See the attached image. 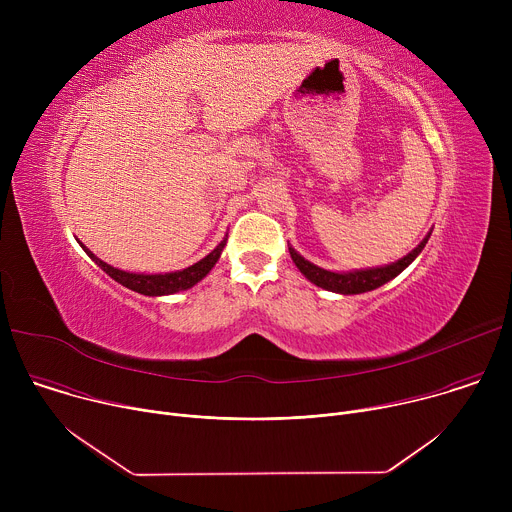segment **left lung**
Instances as JSON below:
<instances>
[{
	"label": "left lung",
	"instance_id": "8db88e82",
	"mask_svg": "<svg viewBox=\"0 0 512 512\" xmlns=\"http://www.w3.org/2000/svg\"><path fill=\"white\" fill-rule=\"evenodd\" d=\"M429 237H431V231L423 237V241L413 251H409L401 259H397L395 263L381 265V267H367V269H352V271H330V269L318 267L312 261L304 259L289 243H287V247H289L291 259H294L296 267L302 271V275L308 281H312L314 285H318L326 291H334V294L354 296V294H364V291H373V289L385 285L387 281L395 279L403 269H407L417 259V255L423 251Z\"/></svg>",
	"mask_w": 512,
	"mask_h": 512
}]
</instances>
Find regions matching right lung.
<instances>
[{
  "label": "right lung",
  "mask_w": 512,
  "mask_h": 512,
  "mask_svg": "<svg viewBox=\"0 0 512 512\" xmlns=\"http://www.w3.org/2000/svg\"><path fill=\"white\" fill-rule=\"evenodd\" d=\"M227 245V235L225 239L218 243L206 257H202L200 261H196L194 265L180 269V271H170V273H133V271H123L117 269L105 261H101L93 251H89L83 243L81 247L87 251V255L109 275L113 277L117 283H121L123 287L137 291L141 296H170V294H178V291L190 289L194 287L198 281H202L210 269L216 265V261L221 259V253Z\"/></svg>",
  "instance_id": "obj_1"
}]
</instances>
